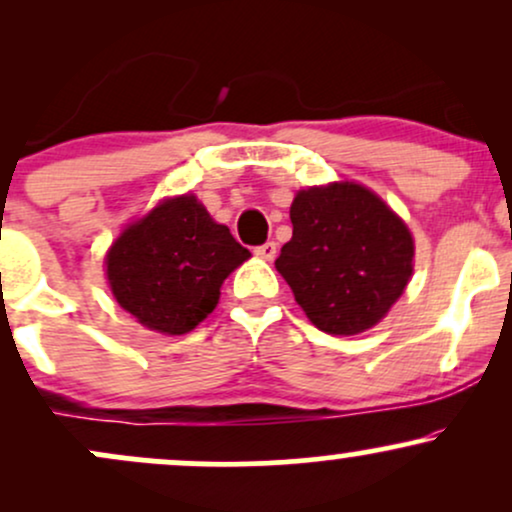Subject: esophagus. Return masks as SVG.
Here are the masks:
<instances>
[{
	"label": "esophagus",
	"instance_id": "34e87169",
	"mask_svg": "<svg viewBox=\"0 0 512 512\" xmlns=\"http://www.w3.org/2000/svg\"><path fill=\"white\" fill-rule=\"evenodd\" d=\"M255 255L262 257V260L272 262L276 257V243H274V240H269V243H264V245H260V248H255Z\"/></svg>",
	"mask_w": 512,
	"mask_h": 512
}]
</instances>
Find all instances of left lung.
<instances>
[{"label": "left lung", "mask_w": 512, "mask_h": 512, "mask_svg": "<svg viewBox=\"0 0 512 512\" xmlns=\"http://www.w3.org/2000/svg\"><path fill=\"white\" fill-rule=\"evenodd\" d=\"M291 223L293 236L274 264L308 320L342 337L378 325L414 272L407 223L356 182L301 190Z\"/></svg>", "instance_id": "8db88e82"}]
</instances>
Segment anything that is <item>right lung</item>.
I'll list each match as a JSON object with an SVG mask.
<instances>
[{
    "mask_svg": "<svg viewBox=\"0 0 512 512\" xmlns=\"http://www.w3.org/2000/svg\"><path fill=\"white\" fill-rule=\"evenodd\" d=\"M250 257L195 195L163 199L105 255L115 301L149 330L185 334L216 308L221 284Z\"/></svg>",
    "mask_w": 512,
    "mask_h": 512,
    "instance_id": "1",
    "label": "right lung"
}]
</instances>
